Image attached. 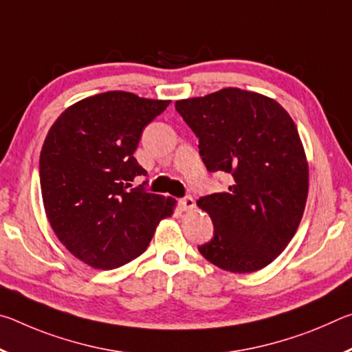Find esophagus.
<instances>
[{
  "label": "esophagus",
  "instance_id": "esophagus-1",
  "mask_svg": "<svg viewBox=\"0 0 352 352\" xmlns=\"http://www.w3.org/2000/svg\"><path fill=\"white\" fill-rule=\"evenodd\" d=\"M178 208H180L182 211H190L195 208V201L190 195H186V197L178 200Z\"/></svg>",
  "mask_w": 352,
  "mask_h": 352
}]
</instances>
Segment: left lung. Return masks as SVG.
<instances>
[{
  "label": "left lung",
  "instance_id": "left-lung-1",
  "mask_svg": "<svg viewBox=\"0 0 352 352\" xmlns=\"http://www.w3.org/2000/svg\"><path fill=\"white\" fill-rule=\"evenodd\" d=\"M199 138L210 172H225V192L197 200L214 236L199 247L219 269L252 273L283 253L305 212L309 168L294 119L276 100L241 88L177 100Z\"/></svg>",
  "mask_w": 352,
  "mask_h": 352
}]
</instances>
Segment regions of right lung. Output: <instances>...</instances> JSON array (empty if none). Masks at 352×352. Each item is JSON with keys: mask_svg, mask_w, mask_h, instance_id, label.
Masks as SVG:
<instances>
[{"mask_svg": "<svg viewBox=\"0 0 352 352\" xmlns=\"http://www.w3.org/2000/svg\"><path fill=\"white\" fill-rule=\"evenodd\" d=\"M170 100L107 91L68 107L40 153L47 220L65 247L93 269L111 270L146 252L175 199L147 192L133 153L142 130Z\"/></svg>", "mask_w": 352, "mask_h": 352, "instance_id": "1", "label": "right lung"}]
</instances>
